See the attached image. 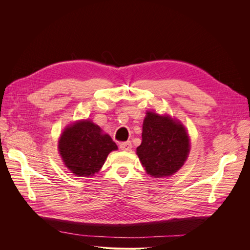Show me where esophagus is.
<instances>
[{
    "mask_svg": "<svg viewBox=\"0 0 250 250\" xmlns=\"http://www.w3.org/2000/svg\"><path fill=\"white\" fill-rule=\"evenodd\" d=\"M132 143L130 142H124V143H121V145H120V148H121V150H123V151H130L132 150Z\"/></svg>",
    "mask_w": 250,
    "mask_h": 250,
    "instance_id": "obj_1",
    "label": "esophagus"
}]
</instances>
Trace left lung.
<instances>
[{
  "mask_svg": "<svg viewBox=\"0 0 250 250\" xmlns=\"http://www.w3.org/2000/svg\"><path fill=\"white\" fill-rule=\"evenodd\" d=\"M189 149L188 134L180 122L147 111L137 155L148 174L156 178L173 175L187 161Z\"/></svg>",
  "mask_w": 250,
  "mask_h": 250,
  "instance_id": "left-lung-1",
  "label": "left lung"
}]
</instances>
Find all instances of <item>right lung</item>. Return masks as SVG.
<instances>
[{"mask_svg":"<svg viewBox=\"0 0 250 250\" xmlns=\"http://www.w3.org/2000/svg\"><path fill=\"white\" fill-rule=\"evenodd\" d=\"M59 152L65 167L74 175L89 177L97 173L111 151L117 150L109 135L89 120L79 121L64 128Z\"/></svg>","mask_w":250,"mask_h":250,"instance_id":"obj_1","label":"right lung"}]
</instances>
